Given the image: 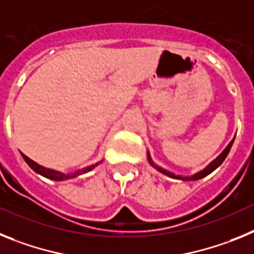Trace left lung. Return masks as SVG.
Segmentation results:
<instances>
[{
  "label": "left lung",
  "mask_w": 254,
  "mask_h": 254,
  "mask_svg": "<svg viewBox=\"0 0 254 254\" xmlns=\"http://www.w3.org/2000/svg\"><path fill=\"white\" fill-rule=\"evenodd\" d=\"M234 139H235V136H234L233 139H231V142L229 143L228 145H226V148H225L224 151H222L221 153H220L219 156H217V157H216L215 160L212 161V162H211V164H208L206 167H204L203 170H200V171H198V173L193 174V175H190V176L176 175V174L171 173V171H169V170L162 169V167H161V166H158V165L154 164L153 160H152V158H151V154H149L148 151H147V158H148V162H149V165H151V166H153L154 169L157 170V171H160L161 174H164V175H166V176H170V178H173V179L184 180V182H191V180H199V179H202V178H204V176L209 175V174L212 173V171H215V170L217 169V167H219L220 165L222 164V162H224L225 158L228 157L229 152H230L231 145H233V143H234Z\"/></svg>",
  "instance_id": "obj_1"
}]
</instances>
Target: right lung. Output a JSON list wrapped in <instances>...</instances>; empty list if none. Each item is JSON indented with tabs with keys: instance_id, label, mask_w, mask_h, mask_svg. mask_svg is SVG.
<instances>
[{
	"instance_id": "add662e5",
	"label": "right lung",
	"mask_w": 254,
	"mask_h": 254,
	"mask_svg": "<svg viewBox=\"0 0 254 254\" xmlns=\"http://www.w3.org/2000/svg\"><path fill=\"white\" fill-rule=\"evenodd\" d=\"M20 153H21V152H20ZM21 156H23L24 161H25L26 164L29 165V167L33 170V171H35V173L39 174V175L45 176V178H47V179L56 180V182L72 179V178H76V176L81 175V174L89 173V171H92V170H93L94 167L97 166V165H100L101 162H102V161H100V162H97V164L90 165V166L84 167V169L76 170V171H74V173L64 174V173H61V171H56V170L47 169V167H45V166H41V165H39V164H37V162H34V161H33V160H30V158L28 157V156H25V154H24V153H21Z\"/></svg>"
}]
</instances>
